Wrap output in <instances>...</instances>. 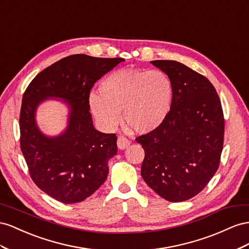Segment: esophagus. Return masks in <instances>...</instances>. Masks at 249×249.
Returning a JSON list of instances; mask_svg holds the SVG:
<instances>
[{"mask_svg": "<svg viewBox=\"0 0 249 249\" xmlns=\"http://www.w3.org/2000/svg\"><path fill=\"white\" fill-rule=\"evenodd\" d=\"M129 144H130L129 140H127L126 138H124V137H119L118 138L117 145H118V148L121 149V150H124V149H126L127 147L129 146Z\"/></svg>", "mask_w": 249, "mask_h": 249, "instance_id": "1", "label": "esophagus"}]
</instances>
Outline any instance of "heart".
<instances>
[{"label": "heart", "mask_w": 249, "mask_h": 249, "mask_svg": "<svg viewBox=\"0 0 249 249\" xmlns=\"http://www.w3.org/2000/svg\"><path fill=\"white\" fill-rule=\"evenodd\" d=\"M89 105L102 128L111 131L121 122L139 134L152 132L164 123L172 100V83L160 70L120 69L99 84Z\"/></svg>", "instance_id": "obj_1"}]
</instances>
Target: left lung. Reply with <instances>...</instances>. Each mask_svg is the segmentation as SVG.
<instances>
[{
	"label": "left lung",
	"mask_w": 249,
	"mask_h": 249,
	"mask_svg": "<svg viewBox=\"0 0 249 249\" xmlns=\"http://www.w3.org/2000/svg\"><path fill=\"white\" fill-rule=\"evenodd\" d=\"M171 80V108L158 129L137 138L145 150L141 174L155 193L171 202L204 189L220 164L224 118L208 78L175 60H153Z\"/></svg>",
	"instance_id": "1"
}]
</instances>
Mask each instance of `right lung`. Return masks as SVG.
I'll return each mask as SVG.
<instances>
[{
  "mask_svg": "<svg viewBox=\"0 0 249 249\" xmlns=\"http://www.w3.org/2000/svg\"><path fill=\"white\" fill-rule=\"evenodd\" d=\"M123 58L71 55L41 71L28 85L19 115L20 149L32 180L62 203L87 199L108 175V160L117 154L115 133L95 129L89 98L97 80ZM59 97L69 105L67 129L47 137L35 121L38 105Z\"/></svg>",
  "mask_w": 249,
  "mask_h": 249,
  "instance_id": "right-lung-1",
  "label": "right lung"
}]
</instances>
